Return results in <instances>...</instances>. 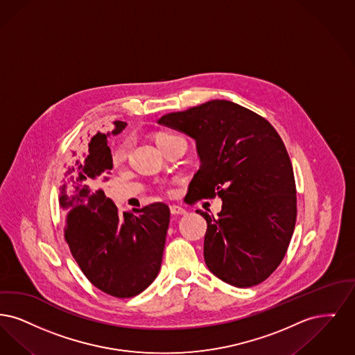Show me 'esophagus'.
Instances as JSON below:
<instances>
[{"instance_id": "esophagus-1", "label": "esophagus", "mask_w": 355, "mask_h": 355, "mask_svg": "<svg viewBox=\"0 0 355 355\" xmlns=\"http://www.w3.org/2000/svg\"><path fill=\"white\" fill-rule=\"evenodd\" d=\"M170 209L171 214H172L173 216H179V215H185V214H187V211H185L184 208H182V207H179V205H171Z\"/></svg>"}]
</instances>
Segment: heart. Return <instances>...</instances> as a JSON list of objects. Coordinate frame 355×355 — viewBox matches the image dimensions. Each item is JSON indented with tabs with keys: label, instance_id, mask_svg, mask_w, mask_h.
Here are the masks:
<instances>
[{
	"label": "heart",
	"instance_id": "b5f03b06",
	"mask_svg": "<svg viewBox=\"0 0 355 355\" xmlns=\"http://www.w3.org/2000/svg\"><path fill=\"white\" fill-rule=\"evenodd\" d=\"M175 137H178V135H173V134H168V132H163V134H159L157 137H156V143H157V146L160 147V146H163L166 141H168L172 138H175ZM127 151H128V144H127V141H123V143H121L118 147H115L114 148V151H112V160L115 162V163H121V162H123L124 159H125V156H127ZM163 191H166L167 188L164 187V185H162L160 187Z\"/></svg>",
	"mask_w": 355,
	"mask_h": 355
}]
</instances>
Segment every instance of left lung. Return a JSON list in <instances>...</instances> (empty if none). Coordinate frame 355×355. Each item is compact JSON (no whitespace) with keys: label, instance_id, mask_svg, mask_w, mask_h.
I'll use <instances>...</instances> for the list:
<instances>
[{"label":"left lung","instance_id":"8db88e82","mask_svg":"<svg viewBox=\"0 0 355 355\" xmlns=\"http://www.w3.org/2000/svg\"><path fill=\"white\" fill-rule=\"evenodd\" d=\"M159 123L196 140L201 166L189 183L193 200L221 198L207 220L204 260L224 282L250 288L269 277L293 236L297 196L293 167L275 127L230 101L170 112Z\"/></svg>","mask_w":355,"mask_h":355}]
</instances>
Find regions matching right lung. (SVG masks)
<instances>
[{
    "label": "right lung",
    "mask_w": 355,
    "mask_h": 355,
    "mask_svg": "<svg viewBox=\"0 0 355 355\" xmlns=\"http://www.w3.org/2000/svg\"><path fill=\"white\" fill-rule=\"evenodd\" d=\"M114 131L96 132L87 144L73 151L60 187L64 209V240L80 270L99 291L116 298L141 293L154 281L162 265L170 208L154 202L121 214L103 192L112 170L110 135L125 123L114 122ZM102 146L98 161L89 148Z\"/></svg>",
    "instance_id": "right-lung-1"
}]
</instances>
